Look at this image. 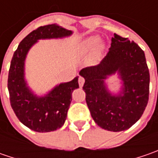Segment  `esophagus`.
Here are the masks:
<instances>
[{
	"mask_svg": "<svg viewBox=\"0 0 158 158\" xmlns=\"http://www.w3.org/2000/svg\"><path fill=\"white\" fill-rule=\"evenodd\" d=\"M84 82H85L84 78L82 77V76H80V77H79V79H78V82H79V86H80L81 88L83 86V83H84Z\"/></svg>",
	"mask_w": 158,
	"mask_h": 158,
	"instance_id": "obj_1",
	"label": "esophagus"
}]
</instances>
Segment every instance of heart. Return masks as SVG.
<instances>
[{
	"instance_id": "b5f03b06",
	"label": "heart",
	"mask_w": 158,
	"mask_h": 158,
	"mask_svg": "<svg viewBox=\"0 0 158 158\" xmlns=\"http://www.w3.org/2000/svg\"><path fill=\"white\" fill-rule=\"evenodd\" d=\"M99 43V39L98 37H90L85 40L83 43V51L86 53L91 52Z\"/></svg>"
}]
</instances>
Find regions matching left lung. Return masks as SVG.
I'll use <instances>...</instances> for the list:
<instances>
[{
  "label": "left lung",
  "mask_w": 158,
  "mask_h": 158,
  "mask_svg": "<svg viewBox=\"0 0 158 158\" xmlns=\"http://www.w3.org/2000/svg\"><path fill=\"white\" fill-rule=\"evenodd\" d=\"M115 73L123 82L122 91L116 95L105 84ZM79 74L85 79L82 89L91 117L103 129L127 130L142 117L149 101V72L144 52L136 43L114 33L100 63Z\"/></svg>",
  "instance_id": "obj_1"
}]
</instances>
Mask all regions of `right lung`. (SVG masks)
<instances>
[{
    "label": "right lung",
    "mask_w": 158,
    "mask_h": 158,
    "mask_svg": "<svg viewBox=\"0 0 158 158\" xmlns=\"http://www.w3.org/2000/svg\"><path fill=\"white\" fill-rule=\"evenodd\" d=\"M72 33V31L57 24L40 26L22 40L12 57L8 78L10 105L18 119L35 132H51L63 126L72 101V92L79 88V84L76 76L70 82L60 83L45 96L38 97L25 81L26 55L39 40L61 39Z\"/></svg>",
    "instance_id": "add662e5"
}]
</instances>
